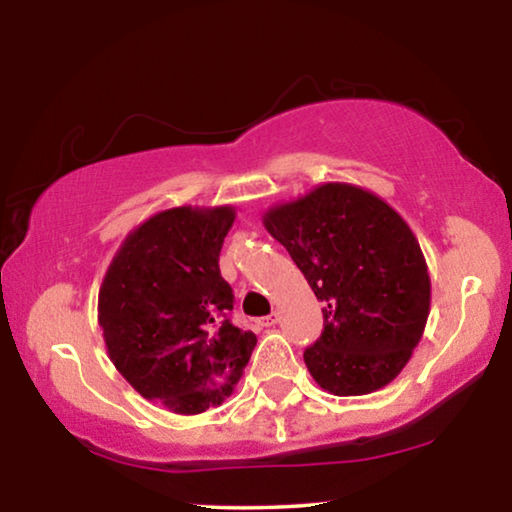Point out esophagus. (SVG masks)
I'll use <instances>...</instances> for the list:
<instances>
[{"label":"esophagus","mask_w":512,"mask_h":512,"mask_svg":"<svg viewBox=\"0 0 512 512\" xmlns=\"http://www.w3.org/2000/svg\"><path fill=\"white\" fill-rule=\"evenodd\" d=\"M276 322H278V313H269V315H266V318H259L257 325L259 327H273V325H276Z\"/></svg>","instance_id":"obj_1"}]
</instances>
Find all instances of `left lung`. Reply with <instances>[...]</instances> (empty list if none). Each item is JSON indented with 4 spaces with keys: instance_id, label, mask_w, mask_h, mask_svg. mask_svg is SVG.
Here are the masks:
<instances>
[{
    "instance_id": "8db88e82",
    "label": "left lung",
    "mask_w": 512,
    "mask_h": 512,
    "mask_svg": "<svg viewBox=\"0 0 512 512\" xmlns=\"http://www.w3.org/2000/svg\"><path fill=\"white\" fill-rule=\"evenodd\" d=\"M325 308V329L304 350L322 390L376 392L399 376L429 318L431 283L415 234L369 190L325 183L264 213Z\"/></svg>"
}]
</instances>
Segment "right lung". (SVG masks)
Masks as SVG:
<instances>
[{"label": "right lung", "instance_id": "obj_1", "mask_svg": "<svg viewBox=\"0 0 512 512\" xmlns=\"http://www.w3.org/2000/svg\"><path fill=\"white\" fill-rule=\"evenodd\" d=\"M232 206L169 208L122 241L99 290V325L122 378L181 415L220 406L257 343L232 325L234 292L220 276Z\"/></svg>", "mask_w": 512, "mask_h": 512}]
</instances>
